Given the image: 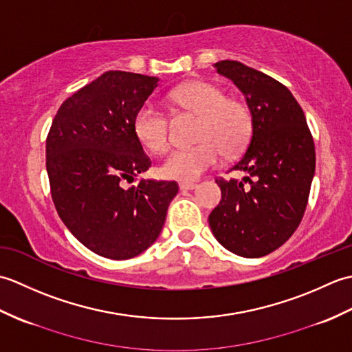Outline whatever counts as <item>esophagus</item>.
I'll list each match as a JSON object with an SVG mask.
<instances>
[{
	"label": "esophagus",
	"instance_id": "1",
	"mask_svg": "<svg viewBox=\"0 0 352 352\" xmlns=\"http://www.w3.org/2000/svg\"><path fill=\"white\" fill-rule=\"evenodd\" d=\"M197 183H189V182H184V183H180V189L182 190H193L197 189Z\"/></svg>",
	"mask_w": 352,
	"mask_h": 352
}]
</instances>
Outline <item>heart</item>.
I'll return each instance as SVG.
<instances>
[{
  "label": "heart",
  "mask_w": 352,
  "mask_h": 352,
  "mask_svg": "<svg viewBox=\"0 0 352 352\" xmlns=\"http://www.w3.org/2000/svg\"><path fill=\"white\" fill-rule=\"evenodd\" d=\"M178 107L199 115L197 145L172 153L162 164V174L172 180L193 182L219 163L222 151L234 154L250 134V113L241 101L223 98L222 89L203 80L175 87L169 94ZM139 142L154 154L170 146L169 125L164 111L153 102H144L133 119Z\"/></svg>",
  "instance_id": "b5f03b06"
}]
</instances>
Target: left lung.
Wrapping results in <instances>:
<instances>
[{
    "mask_svg": "<svg viewBox=\"0 0 352 352\" xmlns=\"http://www.w3.org/2000/svg\"><path fill=\"white\" fill-rule=\"evenodd\" d=\"M214 68L245 95L252 130L250 145L230 169L246 177L216 180L222 199L208 223L223 248L263 257L300 226L315 175V144L301 106L280 81L236 60Z\"/></svg>",
    "mask_w": 352,
    "mask_h": 352,
    "instance_id": "obj_1",
    "label": "left lung"
}]
</instances>
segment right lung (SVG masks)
<instances>
[{
	"mask_svg": "<svg viewBox=\"0 0 352 352\" xmlns=\"http://www.w3.org/2000/svg\"><path fill=\"white\" fill-rule=\"evenodd\" d=\"M157 77L107 71L58 109L47 138L56 210L71 233L101 257L139 256L159 237L175 182L140 180L151 166L133 129Z\"/></svg>",
	"mask_w": 352,
	"mask_h": 352,
	"instance_id": "1",
	"label": "right lung"
}]
</instances>
